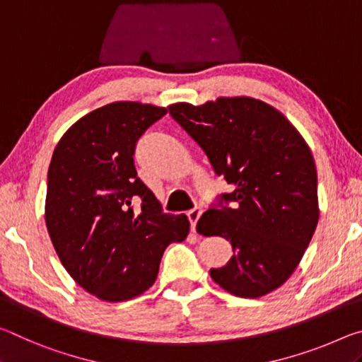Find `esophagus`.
<instances>
[{"label": "esophagus", "mask_w": 362, "mask_h": 362, "mask_svg": "<svg viewBox=\"0 0 362 362\" xmlns=\"http://www.w3.org/2000/svg\"><path fill=\"white\" fill-rule=\"evenodd\" d=\"M202 213H204V210L199 209V206H195V209L187 211V220H189V223H191L192 230H195V226H197V221H199V218L202 216Z\"/></svg>", "instance_id": "esophagus-1"}]
</instances>
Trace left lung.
Masks as SVG:
<instances>
[{
    "mask_svg": "<svg viewBox=\"0 0 362 362\" xmlns=\"http://www.w3.org/2000/svg\"><path fill=\"white\" fill-rule=\"evenodd\" d=\"M170 115L205 152L233 192L216 197L197 223L221 235L233 258L211 279L237 297L258 298L286 282L315 234L317 173L305 139L279 110L252 98H220Z\"/></svg>",
    "mask_w": 362,
    "mask_h": 362,
    "instance_id": "8db88e82",
    "label": "left lung"
}]
</instances>
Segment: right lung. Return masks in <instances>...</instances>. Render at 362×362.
Returning <instances> with one entry per match:
<instances>
[{
  "label": "right lung",
  "mask_w": 362,
  "mask_h": 362,
  "mask_svg": "<svg viewBox=\"0 0 362 362\" xmlns=\"http://www.w3.org/2000/svg\"><path fill=\"white\" fill-rule=\"evenodd\" d=\"M165 114L151 104H107L70 127L52 153L47 233L74 281L100 300L146 292L165 248L189 233L187 218L163 213L134 167L139 138Z\"/></svg>",
  "instance_id": "right-lung-1"
}]
</instances>
